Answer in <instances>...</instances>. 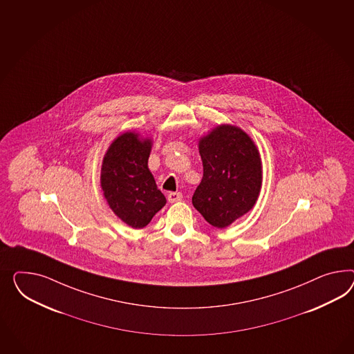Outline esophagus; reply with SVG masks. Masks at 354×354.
Here are the masks:
<instances>
[{
	"label": "esophagus",
	"mask_w": 354,
	"mask_h": 354,
	"mask_svg": "<svg viewBox=\"0 0 354 354\" xmlns=\"http://www.w3.org/2000/svg\"><path fill=\"white\" fill-rule=\"evenodd\" d=\"M182 198L183 194L180 192H170V193L167 194V200H169V202H171V203L180 201Z\"/></svg>",
	"instance_id": "34e87169"
}]
</instances>
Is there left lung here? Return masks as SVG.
Returning <instances> with one entry per match:
<instances>
[{"label":"left lung","mask_w":354,"mask_h":354,"mask_svg":"<svg viewBox=\"0 0 354 354\" xmlns=\"http://www.w3.org/2000/svg\"><path fill=\"white\" fill-rule=\"evenodd\" d=\"M203 176L192 203L207 223L225 228L252 209L261 188V161L249 135L221 124L200 140Z\"/></svg>","instance_id":"8db88e82"}]
</instances>
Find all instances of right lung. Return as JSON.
I'll return each instance as SVG.
<instances>
[{
    "instance_id": "obj_1",
    "label": "right lung",
    "mask_w": 354,
    "mask_h": 354,
    "mask_svg": "<svg viewBox=\"0 0 354 354\" xmlns=\"http://www.w3.org/2000/svg\"><path fill=\"white\" fill-rule=\"evenodd\" d=\"M151 140L134 133L118 136L106 151L102 166V189L109 207L131 228L148 225L166 198L148 169Z\"/></svg>"
}]
</instances>
